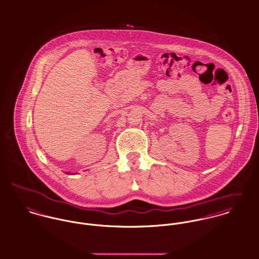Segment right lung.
<instances>
[{
  "mask_svg": "<svg viewBox=\"0 0 259 259\" xmlns=\"http://www.w3.org/2000/svg\"><path fill=\"white\" fill-rule=\"evenodd\" d=\"M68 174H69V172H68ZM72 175H73V174H72Z\"/></svg>",
  "mask_w": 259,
  "mask_h": 259,
  "instance_id": "1",
  "label": "right lung"
}]
</instances>
